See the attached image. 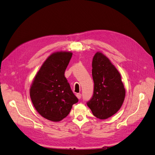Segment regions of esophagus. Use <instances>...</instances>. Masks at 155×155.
Returning <instances> with one entry per match:
<instances>
[{
    "instance_id": "obj_1",
    "label": "esophagus",
    "mask_w": 155,
    "mask_h": 155,
    "mask_svg": "<svg viewBox=\"0 0 155 155\" xmlns=\"http://www.w3.org/2000/svg\"><path fill=\"white\" fill-rule=\"evenodd\" d=\"M76 96H77V97L78 98V99H81V94L78 93V94H76Z\"/></svg>"
}]
</instances>
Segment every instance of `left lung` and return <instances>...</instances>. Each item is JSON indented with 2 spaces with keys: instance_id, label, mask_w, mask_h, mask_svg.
Returning a JSON list of instances; mask_svg holds the SVG:
<instances>
[{
  "instance_id": "8db88e82",
  "label": "left lung",
  "mask_w": 155,
  "mask_h": 155,
  "mask_svg": "<svg viewBox=\"0 0 155 155\" xmlns=\"http://www.w3.org/2000/svg\"><path fill=\"white\" fill-rule=\"evenodd\" d=\"M94 87L87 104L96 118L105 120L116 114L122 105L125 89L121 75L105 55L97 51L92 63Z\"/></svg>"
}]
</instances>
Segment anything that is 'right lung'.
Wrapping results in <instances>:
<instances>
[{
    "mask_svg": "<svg viewBox=\"0 0 155 155\" xmlns=\"http://www.w3.org/2000/svg\"><path fill=\"white\" fill-rule=\"evenodd\" d=\"M72 53L57 51L42 64L30 89L35 109L45 118L59 121L66 118L72 105L78 101L74 94L64 72Z\"/></svg>",
    "mask_w": 155,
    "mask_h": 155,
    "instance_id": "1",
    "label": "right lung"
}]
</instances>
